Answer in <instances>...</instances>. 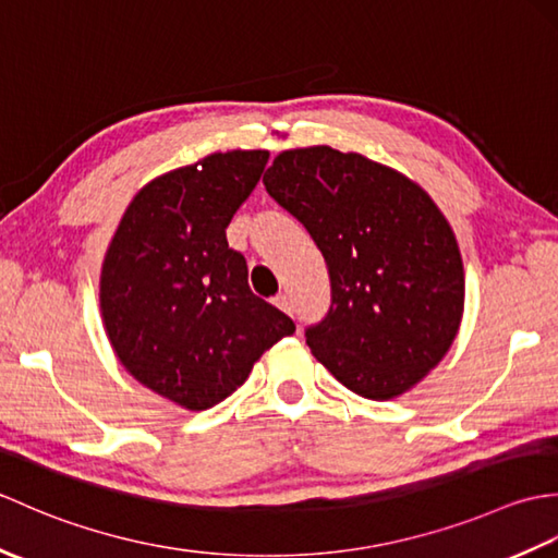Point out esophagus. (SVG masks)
I'll list each match as a JSON object with an SVG mask.
<instances>
[{
  "label": "esophagus",
  "instance_id": "obj_1",
  "mask_svg": "<svg viewBox=\"0 0 558 558\" xmlns=\"http://www.w3.org/2000/svg\"><path fill=\"white\" fill-rule=\"evenodd\" d=\"M276 306H278V310H282V312H286V314H290L292 316V302H290V298H288V294L286 292H282V294H278V298H276Z\"/></svg>",
  "mask_w": 558,
  "mask_h": 558
}]
</instances>
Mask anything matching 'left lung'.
<instances>
[{
  "mask_svg": "<svg viewBox=\"0 0 558 558\" xmlns=\"http://www.w3.org/2000/svg\"><path fill=\"white\" fill-rule=\"evenodd\" d=\"M264 184L326 260L330 306L304 328L314 357L362 398L405 393L441 362L462 316L444 213L408 177L328 146L280 153Z\"/></svg>",
  "mask_w": 558,
  "mask_h": 558,
  "instance_id": "obj_1",
  "label": "left lung"
}]
</instances>
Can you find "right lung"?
Masks as SVG:
<instances>
[{"mask_svg":"<svg viewBox=\"0 0 558 558\" xmlns=\"http://www.w3.org/2000/svg\"><path fill=\"white\" fill-rule=\"evenodd\" d=\"M268 150L213 153L146 184L129 204L100 278L105 328L136 381L186 410L240 388L294 324L248 290L228 225Z\"/></svg>","mask_w":558,"mask_h":558,"instance_id":"1","label":"right lung"}]
</instances>
